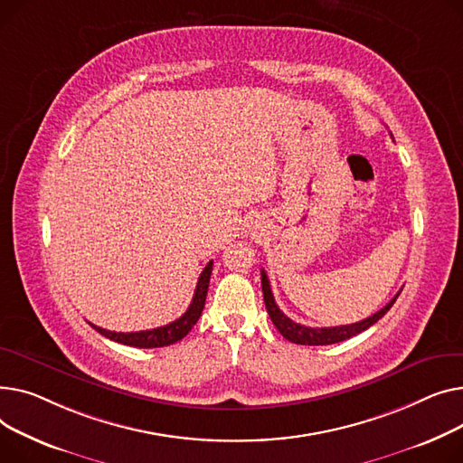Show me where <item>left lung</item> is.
<instances>
[{"mask_svg":"<svg viewBox=\"0 0 463 463\" xmlns=\"http://www.w3.org/2000/svg\"><path fill=\"white\" fill-rule=\"evenodd\" d=\"M261 289H263V301H265V308L269 312L270 321L275 323V327L279 329V333L293 342V344H301V345H329V344H336V342H344L351 336H355L363 331H366L368 327H372L373 323H377L382 319L391 307L394 305V301L398 298L400 291L391 298V303H387L382 310L375 312L373 316L359 321V323H351V325H340V327H307V325L295 323L293 319H289L275 303L273 291H270V284L269 279L265 275V270L261 269Z\"/></svg>","mask_w":463,"mask_h":463,"instance_id":"obj_1","label":"left lung"}]
</instances>
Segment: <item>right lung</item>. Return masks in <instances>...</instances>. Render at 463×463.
<instances>
[{"label": "right lung", "mask_w": 463, "mask_h": 463, "mask_svg": "<svg viewBox=\"0 0 463 463\" xmlns=\"http://www.w3.org/2000/svg\"><path fill=\"white\" fill-rule=\"evenodd\" d=\"M211 270H213V261H209L205 265V269L202 270V275L198 279V286L193 297V303H190L188 310L175 321L165 325V327H156L151 331H140V333H116V331H106L102 327H97V325L90 323L91 327L100 333L102 336L110 338L114 342L125 344V345H132V347H165V345H172L175 342H179L181 338H184L190 329L194 327L196 321L202 316V310L205 307V297H207V289H209V280H211Z\"/></svg>", "instance_id": "add662e5"}]
</instances>
